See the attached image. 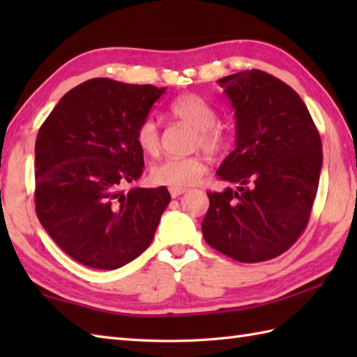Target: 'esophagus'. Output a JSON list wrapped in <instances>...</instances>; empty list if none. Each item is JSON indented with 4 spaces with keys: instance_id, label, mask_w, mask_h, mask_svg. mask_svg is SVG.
Returning a JSON list of instances; mask_svg holds the SVG:
<instances>
[{
    "instance_id": "obj_1",
    "label": "esophagus",
    "mask_w": 357,
    "mask_h": 357,
    "mask_svg": "<svg viewBox=\"0 0 357 357\" xmlns=\"http://www.w3.org/2000/svg\"><path fill=\"white\" fill-rule=\"evenodd\" d=\"M169 192L172 195V198H178L183 193H185V188H181V187H170Z\"/></svg>"
}]
</instances>
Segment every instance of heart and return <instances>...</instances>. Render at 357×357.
<instances>
[{"label":"heart","mask_w":357,"mask_h":357,"mask_svg":"<svg viewBox=\"0 0 357 357\" xmlns=\"http://www.w3.org/2000/svg\"><path fill=\"white\" fill-rule=\"evenodd\" d=\"M170 113L173 118L195 128L196 147H201L210 153L221 149L224 142L222 133L213 127L218 121L216 110L201 96L183 95L176 98L170 105ZM136 142L144 153H158L161 138H159L158 126L153 119H146L139 124L136 130ZM204 172H206V165L199 156L165 158L151 167L150 179L159 185L185 187L195 184Z\"/></svg>","instance_id":"b5f03b06"}]
</instances>
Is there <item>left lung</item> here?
<instances>
[{
	"label": "left lung",
	"instance_id": "left-lung-1",
	"mask_svg": "<svg viewBox=\"0 0 357 357\" xmlns=\"http://www.w3.org/2000/svg\"><path fill=\"white\" fill-rule=\"evenodd\" d=\"M236 119L234 150L207 193L202 234L210 247L239 262L282 255L304 231L322 169V142L304 101L262 70L219 79Z\"/></svg>",
	"mask_w": 357,
	"mask_h": 357
}]
</instances>
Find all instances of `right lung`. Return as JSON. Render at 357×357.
Wrapping results in <instances>:
<instances>
[{"mask_svg":"<svg viewBox=\"0 0 357 357\" xmlns=\"http://www.w3.org/2000/svg\"><path fill=\"white\" fill-rule=\"evenodd\" d=\"M165 89L93 78L67 92L35 144V208L44 230L75 261L115 270L153 241L167 188H132L142 174L136 130Z\"/></svg>","mask_w":357,"mask_h":357,"instance_id":"1","label":"right lung"}]
</instances>
